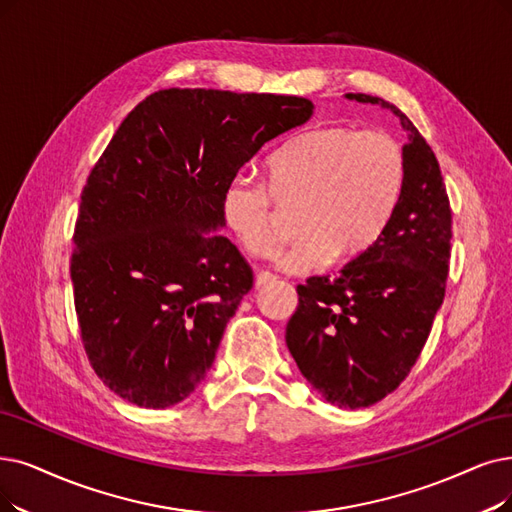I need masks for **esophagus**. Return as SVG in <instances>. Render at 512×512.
<instances>
[{
  "mask_svg": "<svg viewBox=\"0 0 512 512\" xmlns=\"http://www.w3.org/2000/svg\"><path fill=\"white\" fill-rule=\"evenodd\" d=\"M275 281H277V277H275L273 273L260 271V273L256 275V279H254V285H256V288H262V285H269V283H275Z\"/></svg>",
  "mask_w": 512,
  "mask_h": 512,
  "instance_id": "1",
  "label": "esophagus"
}]
</instances>
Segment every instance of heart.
<instances>
[{
	"instance_id": "obj_1",
	"label": "heart",
	"mask_w": 512,
	"mask_h": 512,
	"mask_svg": "<svg viewBox=\"0 0 512 512\" xmlns=\"http://www.w3.org/2000/svg\"><path fill=\"white\" fill-rule=\"evenodd\" d=\"M267 182L231 178L220 195V216L241 248L271 256L275 201L296 206L300 237L277 256L292 275L323 269L338 254L370 250L391 218L403 187L405 159L399 142L382 130L323 126L298 134L267 163Z\"/></svg>"
}]
</instances>
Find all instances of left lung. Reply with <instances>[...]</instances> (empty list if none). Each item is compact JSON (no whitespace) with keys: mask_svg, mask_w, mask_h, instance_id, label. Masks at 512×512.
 <instances>
[{"mask_svg":"<svg viewBox=\"0 0 512 512\" xmlns=\"http://www.w3.org/2000/svg\"><path fill=\"white\" fill-rule=\"evenodd\" d=\"M344 96L399 117L407 132L403 187L370 250L344 264L336 279L298 285L285 344L327 403L357 410L395 391L431 334L445 296L452 210L439 161L412 121L378 96Z\"/></svg>","mask_w":512,"mask_h":512,"instance_id":"left-lung-1","label":"left lung"}]
</instances>
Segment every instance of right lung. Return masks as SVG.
Wrapping results in <instances>:
<instances>
[{
  "instance_id": "obj_1",
  "label": "right lung",
  "mask_w": 512,
  "mask_h": 512,
  "mask_svg": "<svg viewBox=\"0 0 512 512\" xmlns=\"http://www.w3.org/2000/svg\"><path fill=\"white\" fill-rule=\"evenodd\" d=\"M298 96L159 90L121 121L81 191L71 281L96 376L163 410L206 378L252 269L220 195L262 145L313 115Z\"/></svg>"
}]
</instances>
